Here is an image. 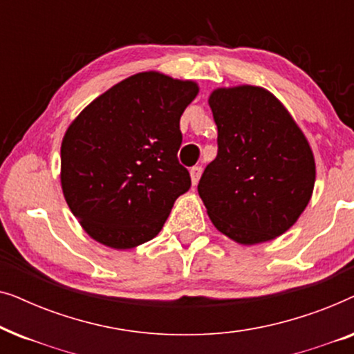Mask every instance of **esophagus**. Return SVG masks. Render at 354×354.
I'll return each instance as SVG.
<instances>
[{
    "label": "esophagus",
    "instance_id": "obj_1",
    "mask_svg": "<svg viewBox=\"0 0 354 354\" xmlns=\"http://www.w3.org/2000/svg\"><path fill=\"white\" fill-rule=\"evenodd\" d=\"M200 176H201V167L200 166H195V167L190 169V177H192L193 185H196L198 180H200Z\"/></svg>",
    "mask_w": 354,
    "mask_h": 354
}]
</instances>
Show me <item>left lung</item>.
<instances>
[{
  "label": "left lung",
  "mask_w": 354,
  "mask_h": 354,
  "mask_svg": "<svg viewBox=\"0 0 354 354\" xmlns=\"http://www.w3.org/2000/svg\"><path fill=\"white\" fill-rule=\"evenodd\" d=\"M207 103L219 148L198 183L207 216L240 245L277 239L313 196L316 162L309 142L263 86L216 88Z\"/></svg>",
  "instance_id": "left-lung-1"
}]
</instances>
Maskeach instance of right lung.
Returning <instances> with one entry per match:
<instances>
[{"instance_id": "obj_1", "label": "right lung", "mask_w": 354, "mask_h": 354, "mask_svg": "<svg viewBox=\"0 0 354 354\" xmlns=\"http://www.w3.org/2000/svg\"><path fill=\"white\" fill-rule=\"evenodd\" d=\"M198 91L193 80L140 72L91 101L67 127L62 193L98 243L129 250L154 239L190 188L177 151L180 115Z\"/></svg>"}]
</instances>
